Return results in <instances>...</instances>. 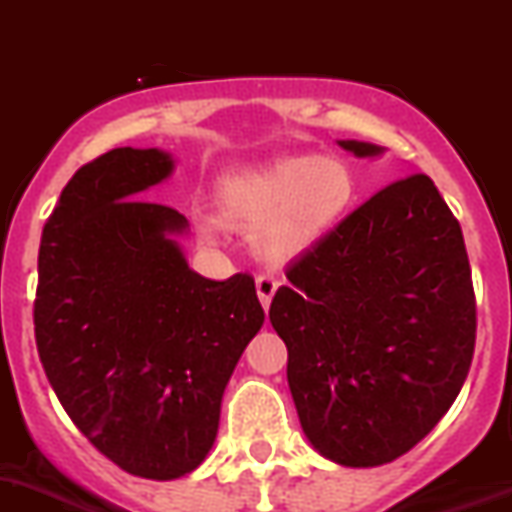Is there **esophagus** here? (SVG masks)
Here are the masks:
<instances>
[{
  "label": "esophagus",
  "instance_id": "1",
  "mask_svg": "<svg viewBox=\"0 0 512 512\" xmlns=\"http://www.w3.org/2000/svg\"><path fill=\"white\" fill-rule=\"evenodd\" d=\"M255 286H257V296H260V304L268 309L270 299H273V294H276L278 289V278L273 276V273H263V276H257Z\"/></svg>",
  "mask_w": 512,
  "mask_h": 512
}]
</instances>
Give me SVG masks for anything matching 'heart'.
<instances>
[{
    "instance_id": "obj_1",
    "label": "heart",
    "mask_w": 512,
    "mask_h": 512,
    "mask_svg": "<svg viewBox=\"0 0 512 512\" xmlns=\"http://www.w3.org/2000/svg\"><path fill=\"white\" fill-rule=\"evenodd\" d=\"M356 197V176L341 158L289 156L229 174L218 187L221 218L252 229L260 255L283 260L299 255L328 234ZM205 242H218L223 223L213 216L197 221Z\"/></svg>"
}]
</instances>
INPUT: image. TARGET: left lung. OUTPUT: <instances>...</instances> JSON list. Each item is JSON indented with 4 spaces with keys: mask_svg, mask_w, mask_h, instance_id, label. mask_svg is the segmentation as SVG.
<instances>
[{
    "mask_svg": "<svg viewBox=\"0 0 512 512\" xmlns=\"http://www.w3.org/2000/svg\"><path fill=\"white\" fill-rule=\"evenodd\" d=\"M356 156L380 148L343 140ZM270 322L289 349L304 435L367 468L432 432L474 359L476 296L461 223L427 174L382 187L286 270Z\"/></svg>",
    "mask_w": 512,
    "mask_h": 512,
    "instance_id": "1",
    "label": "left lung"
}]
</instances>
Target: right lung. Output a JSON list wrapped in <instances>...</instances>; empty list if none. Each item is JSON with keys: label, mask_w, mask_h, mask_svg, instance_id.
I'll list each match as a JSON object with an SVG mask.
<instances>
[{"label": "right lung", "mask_w": 512, "mask_h": 512, "mask_svg": "<svg viewBox=\"0 0 512 512\" xmlns=\"http://www.w3.org/2000/svg\"><path fill=\"white\" fill-rule=\"evenodd\" d=\"M169 153L114 148L77 169L38 249L44 372L75 427L143 479H179L213 448L221 398L263 328L255 278L197 276L171 234L179 210L140 200Z\"/></svg>", "instance_id": "add662e5"}]
</instances>
